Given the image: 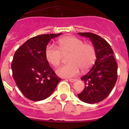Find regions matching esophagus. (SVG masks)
<instances>
[{
  "label": "esophagus",
  "mask_w": 129,
  "mask_h": 129,
  "mask_svg": "<svg viewBox=\"0 0 129 129\" xmlns=\"http://www.w3.org/2000/svg\"><path fill=\"white\" fill-rule=\"evenodd\" d=\"M68 80H69V81H70V82L74 83V82H75V81H77V79H69Z\"/></svg>",
  "instance_id": "obj_1"
}]
</instances>
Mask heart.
Here are the masks:
<instances>
[{
	"label": "heart",
	"instance_id": "1",
	"mask_svg": "<svg viewBox=\"0 0 129 129\" xmlns=\"http://www.w3.org/2000/svg\"><path fill=\"white\" fill-rule=\"evenodd\" d=\"M58 47L49 44L45 50L46 60L53 67H57L62 60V54L69 53L68 64L56 70L57 74L62 77H72L79 73L80 68L86 71L94 64L96 52L92 44L83 43L81 40L74 36H67L58 40Z\"/></svg>",
	"mask_w": 129,
	"mask_h": 129
}]
</instances>
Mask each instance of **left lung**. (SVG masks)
Here are the masks:
<instances>
[{
    "mask_svg": "<svg viewBox=\"0 0 129 129\" xmlns=\"http://www.w3.org/2000/svg\"><path fill=\"white\" fill-rule=\"evenodd\" d=\"M78 34L88 37L92 41L96 52V60L90 71L81 78L86 86L77 96L85 103H98L109 95L114 86L118 79V65L113 50L105 40L92 33Z\"/></svg>",
    "mask_w": 129,
    "mask_h": 129,
    "instance_id": "8db88e82",
    "label": "left lung"
}]
</instances>
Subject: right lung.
<instances>
[{
  "mask_svg": "<svg viewBox=\"0 0 129 129\" xmlns=\"http://www.w3.org/2000/svg\"><path fill=\"white\" fill-rule=\"evenodd\" d=\"M61 34L32 37L15 53L11 64L13 79L24 95L31 101L48 98L61 81L46 60L45 50L52 39Z\"/></svg>",
  "mask_w": 129,
  "mask_h": 129,
  "instance_id": "obj_1",
  "label": "right lung"
}]
</instances>
